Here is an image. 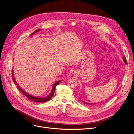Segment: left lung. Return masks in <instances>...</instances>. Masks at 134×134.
I'll return each instance as SVG.
<instances>
[{"mask_svg":"<svg viewBox=\"0 0 134 134\" xmlns=\"http://www.w3.org/2000/svg\"><path fill=\"white\" fill-rule=\"evenodd\" d=\"M123 61L125 63H127V60H126V58H125V57H124V59H123ZM82 102H83V103H84L85 104H90V105H92V104H93V103H86V102H84L83 100H82Z\"/></svg>","mask_w":134,"mask_h":134,"instance_id":"left-lung-1","label":"left lung"}]
</instances>
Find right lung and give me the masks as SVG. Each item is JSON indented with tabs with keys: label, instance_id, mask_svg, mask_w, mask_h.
I'll return each instance as SVG.
<instances>
[{
	"label": "right lung",
	"instance_id": "1",
	"mask_svg": "<svg viewBox=\"0 0 134 134\" xmlns=\"http://www.w3.org/2000/svg\"><path fill=\"white\" fill-rule=\"evenodd\" d=\"M39 29L34 31V32L32 33V34H31V35H33L34 34H35L36 32H38V31H39ZM12 78H13V80L14 81V83L15 84H16L17 85V87L18 88L19 90L27 98H28L30 100H32V101H34V102H39V103H44V102H46L47 101L49 100L53 96V94H54V91H55V89H56V86H57V85H58L59 83H60L61 82V81H57L56 83H55L53 85V87H52V91L51 92V93H50V95L49 96H48L46 97H35V96H33L32 95H29V93H27V92H26L25 91H24L23 89H21V88L20 87H19V86L18 85V84H17V83L16 82V81H15V79H14V76H13V74H12Z\"/></svg>",
	"mask_w": 134,
	"mask_h": 134
}]
</instances>
